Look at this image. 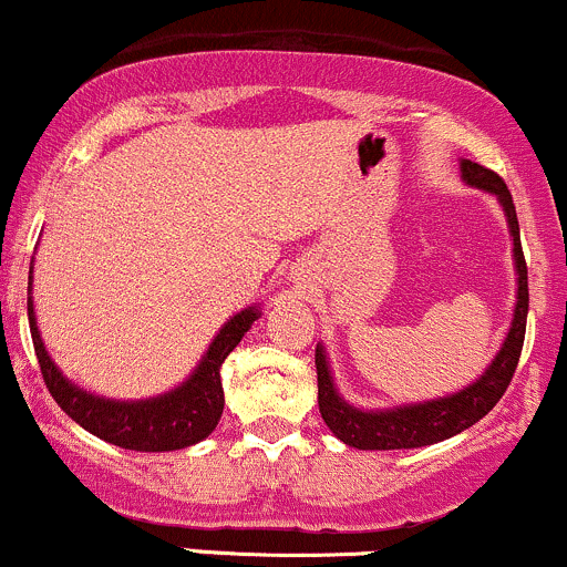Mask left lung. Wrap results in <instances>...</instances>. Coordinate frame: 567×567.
<instances>
[{
	"instance_id": "left-lung-1",
	"label": "left lung",
	"mask_w": 567,
	"mask_h": 567,
	"mask_svg": "<svg viewBox=\"0 0 567 567\" xmlns=\"http://www.w3.org/2000/svg\"><path fill=\"white\" fill-rule=\"evenodd\" d=\"M460 169H463L465 183L495 193V196L501 198L508 217V226H512L514 260L516 274H519V293H516L519 301H516L514 309L512 331H508L506 344L501 347L493 365L484 371L482 379H476L471 388H465L463 393L446 395L441 398V401L416 403V406L390 409V412H358L350 403L341 401L333 390L331 374H328L326 354L317 347L315 365L320 414L322 420H326V425L331 427L344 444L358 446V450H414V446H427L435 444V441L450 439V435L465 431V427H471L474 422L482 420V416L501 401L514 379L522 344H525L527 303H530V293H527V264L519 241V220H516L512 193H508L501 174L487 169V166L482 164H474V161H463Z\"/></svg>"
}]
</instances>
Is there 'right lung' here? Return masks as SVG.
<instances>
[{"label":"right lung","mask_w":567,"mask_h":567,"mask_svg":"<svg viewBox=\"0 0 567 567\" xmlns=\"http://www.w3.org/2000/svg\"><path fill=\"white\" fill-rule=\"evenodd\" d=\"M255 320H258V309H245L231 322H226V328L215 336L209 352L204 354L196 374L174 393L153 398V401L117 403L83 393L61 377V371L55 369L45 347H42L29 298L31 341H34L37 363H40L42 379H45L53 401L89 433L134 452L183 450V446L198 444L215 431L223 414V403H226L223 401L220 365L239 344L241 336L250 331Z\"/></svg>","instance_id":"obj_1"}]
</instances>
